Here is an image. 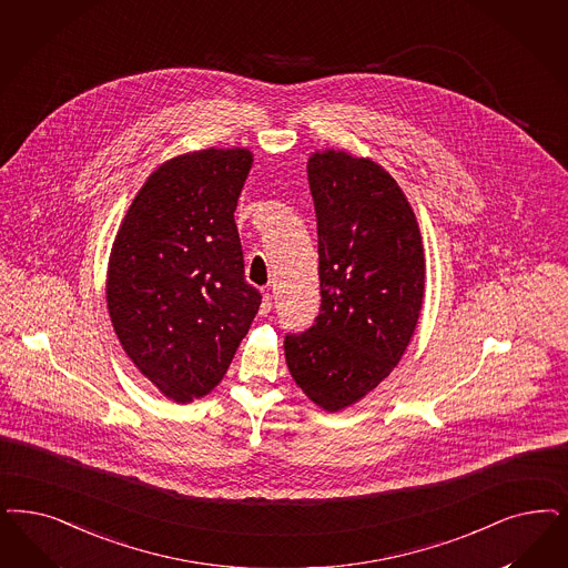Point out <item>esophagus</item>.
<instances>
[{
    "label": "esophagus",
    "instance_id": "34e87169",
    "mask_svg": "<svg viewBox=\"0 0 568 568\" xmlns=\"http://www.w3.org/2000/svg\"><path fill=\"white\" fill-rule=\"evenodd\" d=\"M271 311H273V295L266 292L264 297H262V304H260V314H264V316H266Z\"/></svg>",
    "mask_w": 568,
    "mask_h": 568
}]
</instances>
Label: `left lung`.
<instances>
[{
	"instance_id": "8db88e82",
	"label": "left lung",
	"mask_w": 568,
	"mask_h": 568,
	"mask_svg": "<svg viewBox=\"0 0 568 568\" xmlns=\"http://www.w3.org/2000/svg\"><path fill=\"white\" fill-rule=\"evenodd\" d=\"M318 235L321 308L285 335L295 384L339 412L390 375L424 297V247L407 196L369 159L325 151L308 161Z\"/></svg>"
}]
</instances>
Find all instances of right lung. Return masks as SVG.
Instances as JSON below:
<instances>
[{"label":"right lung","instance_id":"obj_1","mask_svg":"<svg viewBox=\"0 0 568 568\" xmlns=\"http://www.w3.org/2000/svg\"><path fill=\"white\" fill-rule=\"evenodd\" d=\"M250 168L245 149H207L163 163L113 243L106 302L119 342L178 403L217 386L262 302L245 281L235 224Z\"/></svg>","mask_w":568,"mask_h":568}]
</instances>
